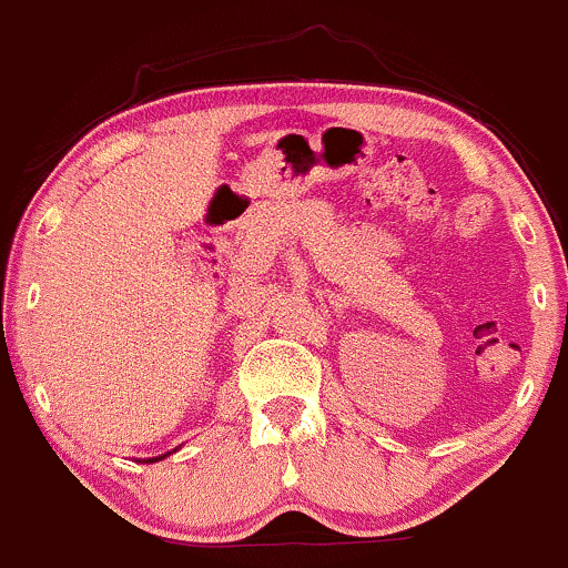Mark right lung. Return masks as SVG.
<instances>
[{
	"label": "right lung",
	"mask_w": 568,
	"mask_h": 568,
	"mask_svg": "<svg viewBox=\"0 0 568 568\" xmlns=\"http://www.w3.org/2000/svg\"><path fill=\"white\" fill-rule=\"evenodd\" d=\"M161 458H164V456H161ZM153 460H159V458H153Z\"/></svg>",
	"instance_id": "add662e5"
}]
</instances>
